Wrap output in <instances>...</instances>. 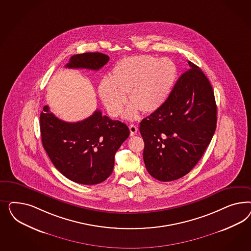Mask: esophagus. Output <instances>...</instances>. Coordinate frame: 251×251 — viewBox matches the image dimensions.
Instances as JSON below:
<instances>
[{"mask_svg":"<svg viewBox=\"0 0 251 251\" xmlns=\"http://www.w3.org/2000/svg\"><path fill=\"white\" fill-rule=\"evenodd\" d=\"M129 131H130V135H131V136L136 135L137 132H138V128H137V126L133 125V124H131V125H129Z\"/></svg>","mask_w":251,"mask_h":251,"instance_id":"34e87169","label":"esophagus"}]
</instances>
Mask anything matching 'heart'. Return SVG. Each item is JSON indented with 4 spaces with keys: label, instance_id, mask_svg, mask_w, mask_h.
Listing matches in <instances>:
<instances>
[{
    "label": "heart",
    "instance_id": "heart-1",
    "mask_svg": "<svg viewBox=\"0 0 251 251\" xmlns=\"http://www.w3.org/2000/svg\"><path fill=\"white\" fill-rule=\"evenodd\" d=\"M176 73L175 63L167 58L128 57L115 64L111 77L101 79L99 98L108 113L117 117L122 114L129 94L131 105L125 115L136 119L140 110L152 113L166 103L175 85Z\"/></svg>",
    "mask_w": 251,
    "mask_h": 251
}]
</instances>
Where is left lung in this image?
Masks as SVG:
<instances>
[{
  "instance_id": "8db88e82",
  "label": "left lung",
  "mask_w": 251,
  "mask_h": 251,
  "mask_svg": "<svg viewBox=\"0 0 251 251\" xmlns=\"http://www.w3.org/2000/svg\"><path fill=\"white\" fill-rule=\"evenodd\" d=\"M188 63L190 69L178 78L166 103L140 123L145 167L160 181L187 175L201 158L216 129L213 87L197 65Z\"/></svg>"
}]
</instances>
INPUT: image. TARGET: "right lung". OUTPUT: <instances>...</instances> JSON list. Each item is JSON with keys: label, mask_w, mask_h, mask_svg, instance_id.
<instances>
[{"label": "right lung", "mask_w": 251, "mask_h": 251, "mask_svg": "<svg viewBox=\"0 0 251 251\" xmlns=\"http://www.w3.org/2000/svg\"><path fill=\"white\" fill-rule=\"evenodd\" d=\"M108 60L100 52L76 54L65 67L98 71ZM39 121L42 145L54 167L70 180L84 185L106 180L113 171L115 153L129 135L125 123L100 110L84 121L66 122L45 106Z\"/></svg>", "instance_id": "right-lung-1"}]
</instances>
